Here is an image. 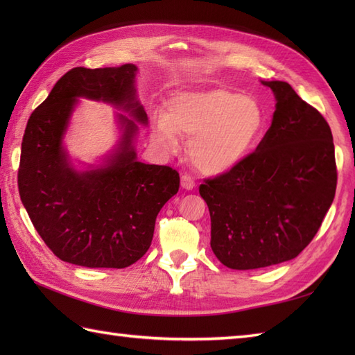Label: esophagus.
Returning a JSON list of instances; mask_svg holds the SVG:
<instances>
[{"label":"esophagus","instance_id":"esophagus-1","mask_svg":"<svg viewBox=\"0 0 355 355\" xmlns=\"http://www.w3.org/2000/svg\"><path fill=\"white\" fill-rule=\"evenodd\" d=\"M182 187L186 191H192L195 187V182L189 175H186V173L184 175H182Z\"/></svg>","mask_w":355,"mask_h":355}]
</instances>
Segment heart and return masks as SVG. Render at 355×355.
Wrapping results in <instances>:
<instances>
[{"mask_svg": "<svg viewBox=\"0 0 355 355\" xmlns=\"http://www.w3.org/2000/svg\"><path fill=\"white\" fill-rule=\"evenodd\" d=\"M267 125V112L253 96L212 88L178 93L166 112L153 119V140L163 149L177 146V134L191 137L189 157L207 175L235 169L252 153Z\"/></svg>", "mask_w": 355, "mask_h": 355, "instance_id": "obj_1", "label": "heart"}]
</instances>
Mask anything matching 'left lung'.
Segmentation results:
<instances>
[{"mask_svg":"<svg viewBox=\"0 0 355 355\" xmlns=\"http://www.w3.org/2000/svg\"><path fill=\"white\" fill-rule=\"evenodd\" d=\"M275 94L271 126L235 169L207 180L210 247L233 270L294 259L333 205L337 171L329 125L290 84L261 80Z\"/></svg>","mask_w":355,"mask_h":355,"instance_id":"obj_1","label":"left lung"}]
</instances>
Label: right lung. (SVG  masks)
I'll list each match as a JSON object with an SVG mask.
<instances>
[{
  "label": "right lung",
  "mask_w": 355,
  "mask_h": 355,
  "mask_svg": "<svg viewBox=\"0 0 355 355\" xmlns=\"http://www.w3.org/2000/svg\"><path fill=\"white\" fill-rule=\"evenodd\" d=\"M134 64L76 69L56 82L30 116L21 145L19 197L36 232L59 259L88 268H125L148 252L155 218L178 192L169 166L139 162L135 140L148 116ZM79 98L112 104L118 141L96 164L72 162L63 139Z\"/></svg>",
  "instance_id": "add662e5"
}]
</instances>
